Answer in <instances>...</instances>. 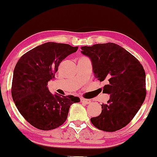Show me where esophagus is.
<instances>
[{
	"label": "esophagus",
	"instance_id": "34e87169",
	"mask_svg": "<svg viewBox=\"0 0 157 157\" xmlns=\"http://www.w3.org/2000/svg\"><path fill=\"white\" fill-rule=\"evenodd\" d=\"M81 102L83 103V104H91V101L89 99H86V98H81Z\"/></svg>",
	"mask_w": 157,
	"mask_h": 157
}]
</instances>
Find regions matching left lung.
I'll list each match as a JSON object with an SVG mask.
<instances>
[{
    "label": "left lung",
    "mask_w": 157,
    "mask_h": 157,
    "mask_svg": "<svg viewBox=\"0 0 157 157\" xmlns=\"http://www.w3.org/2000/svg\"><path fill=\"white\" fill-rule=\"evenodd\" d=\"M81 53L91 60L95 77L106 81L103 93L110 94L99 116L91 119L98 129L113 132L126 126L144 101L146 74L140 62L113 43L82 46Z\"/></svg>",
    "instance_id": "obj_1"
}]
</instances>
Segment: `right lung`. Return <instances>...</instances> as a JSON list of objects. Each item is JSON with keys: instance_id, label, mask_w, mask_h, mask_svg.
Returning <instances> with one entry per match:
<instances>
[{"instance_id": "add662e5", "label": "right lung", "mask_w": 157, "mask_h": 157, "mask_svg": "<svg viewBox=\"0 0 157 157\" xmlns=\"http://www.w3.org/2000/svg\"><path fill=\"white\" fill-rule=\"evenodd\" d=\"M78 48L45 43L28 51L17 62L13 76V100L21 114L34 127L44 131L58 128L66 121L71 105L80 101L72 95H53L47 87L61 62Z\"/></svg>"}]
</instances>
